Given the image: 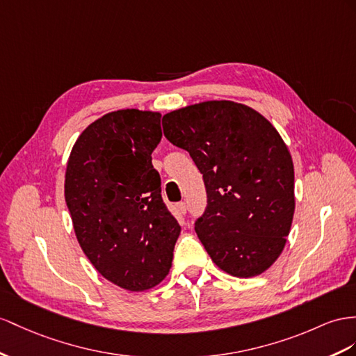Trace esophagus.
Listing matches in <instances>:
<instances>
[{
	"mask_svg": "<svg viewBox=\"0 0 356 356\" xmlns=\"http://www.w3.org/2000/svg\"><path fill=\"white\" fill-rule=\"evenodd\" d=\"M177 211H179V213H181V215H185L186 213V211H188V207H186V203H184V202H180V203H177Z\"/></svg>",
	"mask_w": 356,
	"mask_h": 356,
	"instance_id": "obj_1",
	"label": "esophagus"
}]
</instances>
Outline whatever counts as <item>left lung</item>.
Masks as SVG:
<instances>
[{
    "label": "left lung",
    "instance_id": "1",
    "mask_svg": "<svg viewBox=\"0 0 356 356\" xmlns=\"http://www.w3.org/2000/svg\"><path fill=\"white\" fill-rule=\"evenodd\" d=\"M163 135L189 152L207 206L195 232L215 265L251 278L284 250L295 213V170L278 131L256 109L207 100L162 117Z\"/></svg>",
    "mask_w": 356,
    "mask_h": 356
}]
</instances>
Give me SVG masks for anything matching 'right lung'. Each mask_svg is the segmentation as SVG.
Wrapping results in <instances>:
<instances>
[{"mask_svg": "<svg viewBox=\"0 0 356 356\" xmlns=\"http://www.w3.org/2000/svg\"><path fill=\"white\" fill-rule=\"evenodd\" d=\"M161 138L159 113L118 109L86 127L67 161L65 198L81 248L100 275L131 291L168 275L180 234L152 165Z\"/></svg>", "mask_w": 356, "mask_h": 356, "instance_id": "right-lung-1", "label": "right lung"}]
</instances>
